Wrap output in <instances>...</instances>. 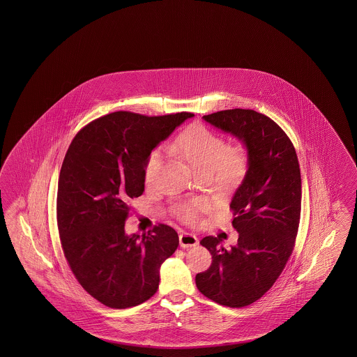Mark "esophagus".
<instances>
[{"instance_id": "obj_1", "label": "esophagus", "mask_w": 357, "mask_h": 357, "mask_svg": "<svg viewBox=\"0 0 357 357\" xmlns=\"http://www.w3.org/2000/svg\"><path fill=\"white\" fill-rule=\"evenodd\" d=\"M179 243H181L182 249H188V248L196 246L199 243V239L191 233H182L179 236Z\"/></svg>"}]
</instances>
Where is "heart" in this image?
<instances>
[{
	"instance_id": "heart-1",
	"label": "heart",
	"mask_w": 357,
	"mask_h": 357,
	"mask_svg": "<svg viewBox=\"0 0 357 357\" xmlns=\"http://www.w3.org/2000/svg\"><path fill=\"white\" fill-rule=\"evenodd\" d=\"M170 151L182 155L195 172L208 175L221 190L237 187L246 176L250 151L246 144L227 145L225 139L204 126L195 124L170 144ZM162 161V153L153 151L145 165V179L151 182ZM203 202H185L174 208V213L183 222H195Z\"/></svg>"
}]
</instances>
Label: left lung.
Returning <instances> with one entry per match:
<instances>
[{"mask_svg":"<svg viewBox=\"0 0 357 357\" xmlns=\"http://www.w3.org/2000/svg\"><path fill=\"white\" fill-rule=\"evenodd\" d=\"M203 118L248 145L250 166L230 203L238 243L227 250L220 238H203L212 264L195 280L209 300L243 307L270 289L292 255L301 216L300 165L287 133L260 112L233 108Z\"/></svg>","mask_w":357,"mask_h":357,"instance_id":"1","label":"left lung"}]
</instances>
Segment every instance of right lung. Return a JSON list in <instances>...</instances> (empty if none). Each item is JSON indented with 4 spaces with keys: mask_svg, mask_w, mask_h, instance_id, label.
Here are the masks:
<instances>
[{
    "mask_svg": "<svg viewBox=\"0 0 357 357\" xmlns=\"http://www.w3.org/2000/svg\"><path fill=\"white\" fill-rule=\"evenodd\" d=\"M191 112L146 116L116 111L78 130L57 187V227L65 259L91 297L112 309L137 306L158 289L160 267L179 245L173 227L127 236L130 200L144 192L151 151Z\"/></svg>",
    "mask_w": 357,
    "mask_h": 357,
    "instance_id": "right-lung-1",
    "label": "right lung"
}]
</instances>
